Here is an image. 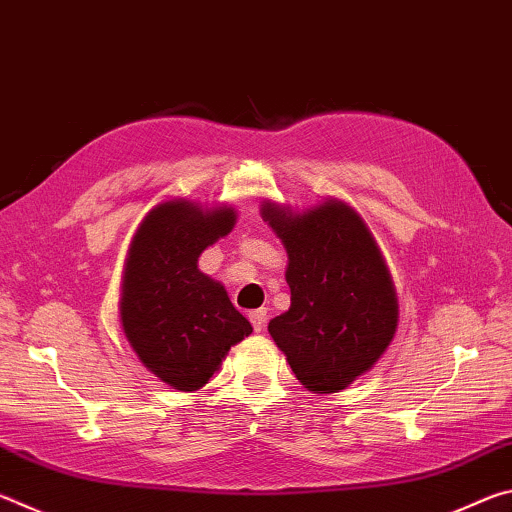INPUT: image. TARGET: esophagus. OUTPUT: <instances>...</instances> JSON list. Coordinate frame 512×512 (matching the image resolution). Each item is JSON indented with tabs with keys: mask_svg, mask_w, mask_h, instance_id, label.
Here are the masks:
<instances>
[{
	"mask_svg": "<svg viewBox=\"0 0 512 512\" xmlns=\"http://www.w3.org/2000/svg\"><path fill=\"white\" fill-rule=\"evenodd\" d=\"M248 318H250V323H253V329H255V332H262V329H264V323H266V309H255V311H250Z\"/></svg>",
	"mask_w": 512,
	"mask_h": 512,
	"instance_id": "obj_1",
	"label": "esophagus"
}]
</instances>
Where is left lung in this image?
<instances>
[{
  "instance_id": "8db88e82",
  "label": "left lung",
  "mask_w": 512,
  "mask_h": 512,
  "mask_svg": "<svg viewBox=\"0 0 512 512\" xmlns=\"http://www.w3.org/2000/svg\"><path fill=\"white\" fill-rule=\"evenodd\" d=\"M259 214L289 257L291 307L268 334L307 391L339 393L375 366L397 332L386 259L361 214L339 198L302 212L264 201Z\"/></svg>"
}]
</instances>
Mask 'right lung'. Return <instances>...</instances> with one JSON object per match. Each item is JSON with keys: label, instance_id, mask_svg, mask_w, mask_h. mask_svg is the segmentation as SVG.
<instances>
[{"label": "right lung", "instance_id": "right-lung-1", "mask_svg": "<svg viewBox=\"0 0 512 512\" xmlns=\"http://www.w3.org/2000/svg\"><path fill=\"white\" fill-rule=\"evenodd\" d=\"M237 223L230 205L169 198L144 216L121 275L119 318L137 359L183 393L203 388L253 325L198 268L205 248Z\"/></svg>", "mask_w": 512, "mask_h": 512}]
</instances>
